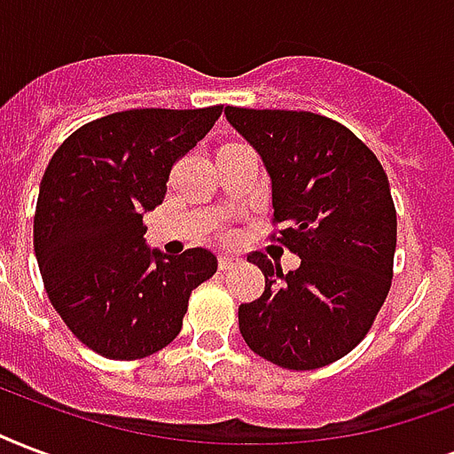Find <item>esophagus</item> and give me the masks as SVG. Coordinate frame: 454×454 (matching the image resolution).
I'll return each mask as SVG.
<instances>
[{
  "mask_svg": "<svg viewBox=\"0 0 454 454\" xmlns=\"http://www.w3.org/2000/svg\"><path fill=\"white\" fill-rule=\"evenodd\" d=\"M235 264V259L231 257V254H221L219 257V269L221 271H226V269H231V266Z\"/></svg>",
  "mask_w": 454,
  "mask_h": 454,
  "instance_id": "esophagus-1",
  "label": "esophagus"
}]
</instances>
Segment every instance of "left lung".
I'll return each instance as SVG.
<instances>
[{
	"instance_id": "left-lung-1",
	"label": "left lung",
	"mask_w": 454,
	"mask_h": 454,
	"mask_svg": "<svg viewBox=\"0 0 454 454\" xmlns=\"http://www.w3.org/2000/svg\"><path fill=\"white\" fill-rule=\"evenodd\" d=\"M257 150L271 178L278 240L302 259L283 273L266 254L259 300L240 304L238 324L259 357L309 372L357 348L386 302L397 219L388 176L357 135L311 112L223 109Z\"/></svg>"
}]
</instances>
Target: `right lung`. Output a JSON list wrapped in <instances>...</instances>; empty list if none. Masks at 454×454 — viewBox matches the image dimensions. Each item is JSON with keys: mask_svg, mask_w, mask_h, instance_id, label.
<instances>
[{"mask_svg": "<svg viewBox=\"0 0 454 454\" xmlns=\"http://www.w3.org/2000/svg\"><path fill=\"white\" fill-rule=\"evenodd\" d=\"M223 106L130 109L85 123L40 183L33 245L54 309L109 359L154 355L181 333L190 293L216 273L204 247L178 257L145 242L143 216L164 202L171 166Z\"/></svg>", "mask_w": 454, "mask_h": 454, "instance_id": "right-lung-1", "label": "right lung"}]
</instances>
